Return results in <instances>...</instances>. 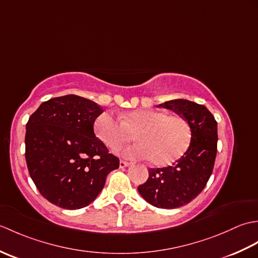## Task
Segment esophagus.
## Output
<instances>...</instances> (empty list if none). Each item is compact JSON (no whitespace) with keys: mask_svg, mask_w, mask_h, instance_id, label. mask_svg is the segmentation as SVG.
<instances>
[{"mask_svg":"<svg viewBox=\"0 0 258 258\" xmlns=\"http://www.w3.org/2000/svg\"><path fill=\"white\" fill-rule=\"evenodd\" d=\"M130 165H131L130 162H126V161H123V160L119 161V167H120V168L127 167V166H130Z\"/></svg>","mask_w":258,"mask_h":258,"instance_id":"1","label":"esophagus"}]
</instances>
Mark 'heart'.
<instances>
[{
	"mask_svg": "<svg viewBox=\"0 0 258 258\" xmlns=\"http://www.w3.org/2000/svg\"><path fill=\"white\" fill-rule=\"evenodd\" d=\"M95 134L113 152L134 139L139 143L125 150L128 157L149 158L156 166L176 162L187 151L191 140L190 126L180 115H168L158 109H133L119 115H98L94 123Z\"/></svg>",
	"mask_w": 258,
	"mask_h": 258,
	"instance_id": "b5f03b06",
	"label": "heart"
}]
</instances>
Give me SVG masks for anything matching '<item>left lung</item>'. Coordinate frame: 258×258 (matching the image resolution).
I'll use <instances>...</instances> for the list:
<instances>
[{
	"label": "left lung",
	"instance_id": "1",
	"mask_svg": "<svg viewBox=\"0 0 258 258\" xmlns=\"http://www.w3.org/2000/svg\"><path fill=\"white\" fill-rule=\"evenodd\" d=\"M158 107L186 118L191 131L190 144L173 165L150 168L149 178L138 189L153 206L172 210L193 201L210 179L217 152V122L204 105L187 100H172Z\"/></svg>",
	"mask_w": 258,
	"mask_h": 258
}]
</instances>
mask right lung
<instances>
[{
	"instance_id": "right-lung-1",
	"label": "right lung",
	"mask_w": 258,
	"mask_h": 258,
	"mask_svg": "<svg viewBox=\"0 0 258 258\" xmlns=\"http://www.w3.org/2000/svg\"><path fill=\"white\" fill-rule=\"evenodd\" d=\"M102 107L78 95L43 102L26 124L25 160L41 195L65 210L94 201L119 160L94 134Z\"/></svg>"
}]
</instances>
